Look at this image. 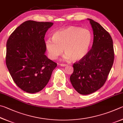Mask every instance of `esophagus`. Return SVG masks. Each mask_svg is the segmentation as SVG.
Instances as JSON below:
<instances>
[{"instance_id":"obj_1","label":"esophagus","mask_w":123,"mask_h":123,"mask_svg":"<svg viewBox=\"0 0 123 123\" xmlns=\"http://www.w3.org/2000/svg\"><path fill=\"white\" fill-rule=\"evenodd\" d=\"M60 65L61 66H64V67H65V66H68L67 64H60Z\"/></svg>"}]
</instances>
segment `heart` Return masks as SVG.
I'll return each mask as SVG.
<instances>
[{
	"label": "heart",
	"mask_w": 123,
	"mask_h": 123,
	"mask_svg": "<svg viewBox=\"0 0 123 123\" xmlns=\"http://www.w3.org/2000/svg\"><path fill=\"white\" fill-rule=\"evenodd\" d=\"M92 39L90 30L71 26L55 32L52 39L45 41V47L51 59H57L63 49L64 60L78 61L89 52Z\"/></svg>",
	"instance_id": "b5f03b06"
}]
</instances>
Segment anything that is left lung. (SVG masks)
I'll list each match as a JSON object with an SVG mask.
<instances>
[{"instance_id": "obj_1", "label": "left lung", "mask_w": 123, "mask_h": 123, "mask_svg": "<svg viewBox=\"0 0 123 123\" xmlns=\"http://www.w3.org/2000/svg\"><path fill=\"white\" fill-rule=\"evenodd\" d=\"M87 20L93 32L92 49L84 58L74 64V72L70 78L74 89L83 95L96 92L104 85L114 61L110 34L97 22Z\"/></svg>"}]
</instances>
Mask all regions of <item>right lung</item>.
Here are the masks:
<instances>
[{
    "label": "right lung",
    "mask_w": 123,
    "mask_h": 123,
    "mask_svg": "<svg viewBox=\"0 0 123 123\" xmlns=\"http://www.w3.org/2000/svg\"><path fill=\"white\" fill-rule=\"evenodd\" d=\"M53 25L51 22L26 21L7 41L6 64L8 71L17 85L27 93L44 89L57 66L45 55V35Z\"/></svg>",
    "instance_id": "1"
}]
</instances>
